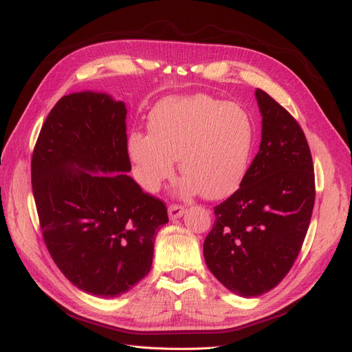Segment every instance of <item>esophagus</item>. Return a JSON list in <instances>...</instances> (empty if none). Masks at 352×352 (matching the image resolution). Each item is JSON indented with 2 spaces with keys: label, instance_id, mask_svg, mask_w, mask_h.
I'll return each mask as SVG.
<instances>
[{
  "label": "esophagus",
  "instance_id": "obj_1",
  "mask_svg": "<svg viewBox=\"0 0 352 352\" xmlns=\"http://www.w3.org/2000/svg\"><path fill=\"white\" fill-rule=\"evenodd\" d=\"M184 212H186L184 206L175 205V203H173V205H169V208H168V214H169V219H171V221H175V219L183 217Z\"/></svg>",
  "mask_w": 352,
  "mask_h": 352
}]
</instances>
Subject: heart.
<instances>
[{
  "label": "heart",
  "instance_id": "b5f03b06",
  "mask_svg": "<svg viewBox=\"0 0 352 352\" xmlns=\"http://www.w3.org/2000/svg\"><path fill=\"white\" fill-rule=\"evenodd\" d=\"M151 134L133 133L129 152L140 184L156 191L175 171L183 195L221 199L238 188L254 147L248 112L208 95L168 98L151 114Z\"/></svg>",
  "mask_w": 352,
  "mask_h": 352
}]
</instances>
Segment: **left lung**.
Segmentation results:
<instances>
[{
	"instance_id": "left-lung-1",
	"label": "left lung",
	"mask_w": 352,
	"mask_h": 352,
	"mask_svg": "<svg viewBox=\"0 0 352 352\" xmlns=\"http://www.w3.org/2000/svg\"><path fill=\"white\" fill-rule=\"evenodd\" d=\"M262 142L240 188L214 206L203 253L223 287L258 297L285 278L307 234L314 197L311 152L289 112L256 90Z\"/></svg>"
}]
</instances>
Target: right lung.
<instances>
[{"label":"right lung","instance_id":"add662e5","mask_svg":"<svg viewBox=\"0 0 352 352\" xmlns=\"http://www.w3.org/2000/svg\"><path fill=\"white\" fill-rule=\"evenodd\" d=\"M126 117L105 94L63 96L32 155L45 245L73 285L99 297H118L149 274L155 235L168 222L165 203L126 174Z\"/></svg>","mask_w":352,"mask_h":352}]
</instances>
